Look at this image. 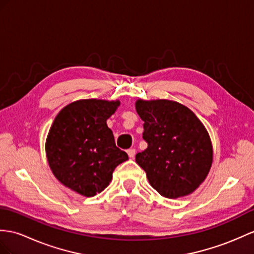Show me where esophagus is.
<instances>
[{
  "mask_svg": "<svg viewBox=\"0 0 254 254\" xmlns=\"http://www.w3.org/2000/svg\"><path fill=\"white\" fill-rule=\"evenodd\" d=\"M127 154H128L129 157L133 158L134 155H135V150H134V148H129V150H127Z\"/></svg>",
  "mask_w": 254,
  "mask_h": 254,
  "instance_id": "obj_1",
  "label": "esophagus"
}]
</instances>
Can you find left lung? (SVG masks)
<instances>
[{
	"label": "left lung",
	"mask_w": 254,
	"mask_h": 254,
	"mask_svg": "<svg viewBox=\"0 0 254 254\" xmlns=\"http://www.w3.org/2000/svg\"><path fill=\"white\" fill-rule=\"evenodd\" d=\"M147 147L135 155L147 180L167 198L194 191L212 164V144L205 126L190 109L170 100H138Z\"/></svg>",
	"instance_id": "1"
}]
</instances>
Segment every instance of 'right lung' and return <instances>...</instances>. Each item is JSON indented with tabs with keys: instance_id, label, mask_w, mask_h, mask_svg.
Returning a JSON list of instances; mask_svg holds the SVG:
<instances>
[{
	"instance_id": "right-lung-1",
	"label": "right lung",
	"mask_w": 254,
	"mask_h": 254,
	"mask_svg": "<svg viewBox=\"0 0 254 254\" xmlns=\"http://www.w3.org/2000/svg\"><path fill=\"white\" fill-rule=\"evenodd\" d=\"M119 106L120 101L97 99L72 102L60 111L49 129V167L61 183L80 195L101 193L114 169L128 159L107 125Z\"/></svg>"
}]
</instances>
